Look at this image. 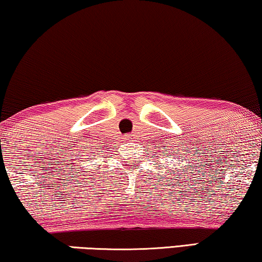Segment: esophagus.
Instances as JSON below:
<instances>
[{
	"mask_svg": "<svg viewBox=\"0 0 262 262\" xmlns=\"http://www.w3.org/2000/svg\"><path fill=\"white\" fill-rule=\"evenodd\" d=\"M131 139H132V137H131L130 135H127V136H126V140H128V142H130Z\"/></svg>",
	"mask_w": 262,
	"mask_h": 262,
	"instance_id": "esophagus-1",
	"label": "esophagus"
}]
</instances>
